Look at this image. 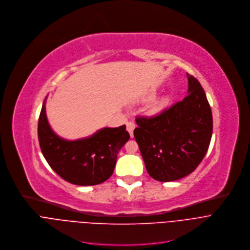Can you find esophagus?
Wrapping results in <instances>:
<instances>
[{
  "mask_svg": "<svg viewBox=\"0 0 250 250\" xmlns=\"http://www.w3.org/2000/svg\"><path fill=\"white\" fill-rule=\"evenodd\" d=\"M135 127H136V125H135V123H134V122L130 121V122H128V123H127V131L129 132V134H130V136H131V137H133V132H134Z\"/></svg>",
  "mask_w": 250,
  "mask_h": 250,
  "instance_id": "34e87169",
  "label": "esophagus"
}]
</instances>
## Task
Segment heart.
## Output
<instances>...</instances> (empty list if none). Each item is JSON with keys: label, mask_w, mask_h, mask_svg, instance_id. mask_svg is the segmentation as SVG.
I'll list each match as a JSON object with an SVG mask.
<instances>
[{"label": "heart", "mask_w": 250, "mask_h": 250, "mask_svg": "<svg viewBox=\"0 0 250 250\" xmlns=\"http://www.w3.org/2000/svg\"><path fill=\"white\" fill-rule=\"evenodd\" d=\"M162 105H163V104H162V103H158V104H156L152 105V107H151V111H152V112H157V111H159V110L161 109Z\"/></svg>", "instance_id": "1"}]
</instances>
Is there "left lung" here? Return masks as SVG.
Returning <instances> with one entry per match:
<instances>
[{
	"instance_id": "obj_1",
	"label": "left lung",
	"mask_w": 250,
	"mask_h": 250,
	"mask_svg": "<svg viewBox=\"0 0 250 250\" xmlns=\"http://www.w3.org/2000/svg\"><path fill=\"white\" fill-rule=\"evenodd\" d=\"M188 94L154 116H137L134 137L149 176L167 182L196 169L212 138L211 106L200 83L187 74Z\"/></svg>"
}]
</instances>
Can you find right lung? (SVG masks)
Here are the masks:
<instances>
[{
  "label": "right lung",
  "mask_w": 250,
  "mask_h": 250,
  "mask_svg": "<svg viewBox=\"0 0 250 250\" xmlns=\"http://www.w3.org/2000/svg\"><path fill=\"white\" fill-rule=\"evenodd\" d=\"M130 138L126 126L104 128L89 138L66 141L50 128L45 103L38 119L41 152L51 168L64 180L75 185H96L113 173L120 148Z\"/></svg>",
  "instance_id": "add662e5"
}]
</instances>
